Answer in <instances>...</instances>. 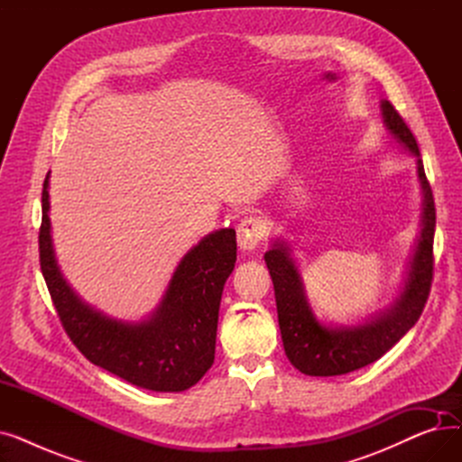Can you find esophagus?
<instances>
[{
  "label": "esophagus",
  "mask_w": 462,
  "mask_h": 462,
  "mask_svg": "<svg viewBox=\"0 0 462 462\" xmlns=\"http://www.w3.org/2000/svg\"><path fill=\"white\" fill-rule=\"evenodd\" d=\"M263 237V230L258 218L254 217H245L244 221L237 226V245L241 251H254L260 244V239Z\"/></svg>",
  "instance_id": "esophagus-1"
}]
</instances>
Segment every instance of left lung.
I'll return each instance as SVG.
<instances>
[{"label":"left lung","instance_id":"1","mask_svg":"<svg viewBox=\"0 0 462 462\" xmlns=\"http://www.w3.org/2000/svg\"><path fill=\"white\" fill-rule=\"evenodd\" d=\"M380 110L385 131L402 150L416 157L418 180L423 194L420 234L393 303L352 326L324 324L317 319L307 300L294 251L288 241L282 237L272 239V249L263 254L275 288L279 328L286 357L298 371L309 376L346 374L382 357L420 320L430 292L436 226L432 190L414 134L410 133L390 101L383 99Z\"/></svg>","mask_w":462,"mask_h":462}]
</instances>
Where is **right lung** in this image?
I'll return each mask as SVG.
<instances>
[{
	"mask_svg": "<svg viewBox=\"0 0 462 462\" xmlns=\"http://www.w3.org/2000/svg\"><path fill=\"white\" fill-rule=\"evenodd\" d=\"M48 180L51 172L42 185L41 272L70 341L93 365L142 390H189L213 365L218 307L237 256L236 230H215L187 251L150 317L119 320L86 303L63 277L48 217Z\"/></svg>",
	"mask_w": 462,
	"mask_h": 462,
	"instance_id": "add662e5",
	"label": "right lung"
}]
</instances>
